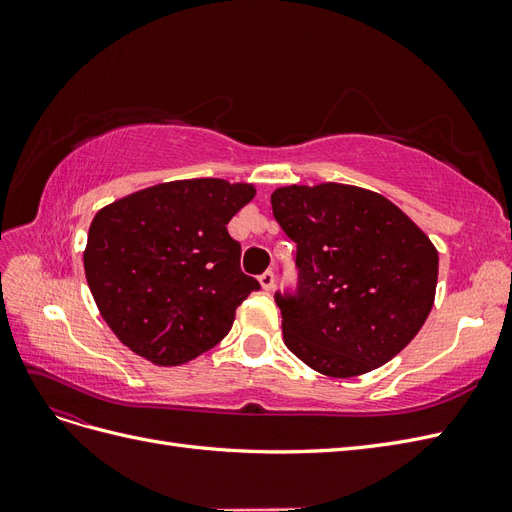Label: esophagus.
<instances>
[{
    "instance_id": "1",
    "label": "esophagus",
    "mask_w": 512,
    "mask_h": 512,
    "mask_svg": "<svg viewBox=\"0 0 512 512\" xmlns=\"http://www.w3.org/2000/svg\"><path fill=\"white\" fill-rule=\"evenodd\" d=\"M258 282H260L262 290H271V288L275 286V275H273V271H265V273H262V275L258 277Z\"/></svg>"
}]
</instances>
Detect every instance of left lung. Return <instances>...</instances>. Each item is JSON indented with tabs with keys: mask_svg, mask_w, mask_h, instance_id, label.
<instances>
[{
	"mask_svg": "<svg viewBox=\"0 0 512 512\" xmlns=\"http://www.w3.org/2000/svg\"><path fill=\"white\" fill-rule=\"evenodd\" d=\"M271 205L297 243V294H275L288 350L331 378L389 363L433 307L436 245L389 198L356 185H284Z\"/></svg>",
	"mask_w": 512,
	"mask_h": 512,
	"instance_id": "8db88e82",
	"label": "left lung"
}]
</instances>
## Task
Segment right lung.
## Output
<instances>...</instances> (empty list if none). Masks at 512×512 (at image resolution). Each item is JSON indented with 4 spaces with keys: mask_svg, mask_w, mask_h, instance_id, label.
Instances as JSON below:
<instances>
[{
    "mask_svg": "<svg viewBox=\"0 0 512 512\" xmlns=\"http://www.w3.org/2000/svg\"><path fill=\"white\" fill-rule=\"evenodd\" d=\"M256 196L252 183L181 179L102 207L87 232L85 277L119 342L160 367L218 346L258 290L239 267L226 224Z\"/></svg>",
    "mask_w": 512,
    "mask_h": 512,
    "instance_id": "obj_1",
    "label": "right lung"
}]
</instances>
